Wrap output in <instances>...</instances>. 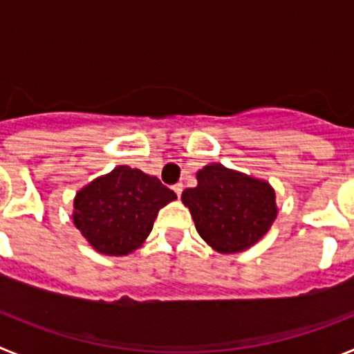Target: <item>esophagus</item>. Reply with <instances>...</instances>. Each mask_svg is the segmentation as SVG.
Instances as JSON below:
<instances>
[{"label": "esophagus", "mask_w": 354, "mask_h": 354, "mask_svg": "<svg viewBox=\"0 0 354 354\" xmlns=\"http://www.w3.org/2000/svg\"><path fill=\"white\" fill-rule=\"evenodd\" d=\"M174 192H175V195H177V196L183 195V192H184V186H183V184H180V183L175 184V186H174Z\"/></svg>", "instance_id": "1"}]
</instances>
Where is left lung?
<instances>
[{"instance_id":"left-lung-1","label":"left lung","mask_w":354,"mask_h":354,"mask_svg":"<svg viewBox=\"0 0 354 354\" xmlns=\"http://www.w3.org/2000/svg\"><path fill=\"white\" fill-rule=\"evenodd\" d=\"M196 187L183 192L196 232L220 253L250 248L264 236L277 218L273 187L220 162L196 174Z\"/></svg>"}]
</instances>
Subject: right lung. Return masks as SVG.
I'll return each instance as SVG.
<instances>
[{
	"instance_id": "add662e5",
	"label": "right lung",
	"mask_w": 354,
	"mask_h": 354,
	"mask_svg": "<svg viewBox=\"0 0 354 354\" xmlns=\"http://www.w3.org/2000/svg\"><path fill=\"white\" fill-rule=\"evenodd\" d=\"M175 198L158 177L117 167L77 193L74 225L97 252L127 255L143 245L159 209Z\"/></svg>"
}]
</instances>
